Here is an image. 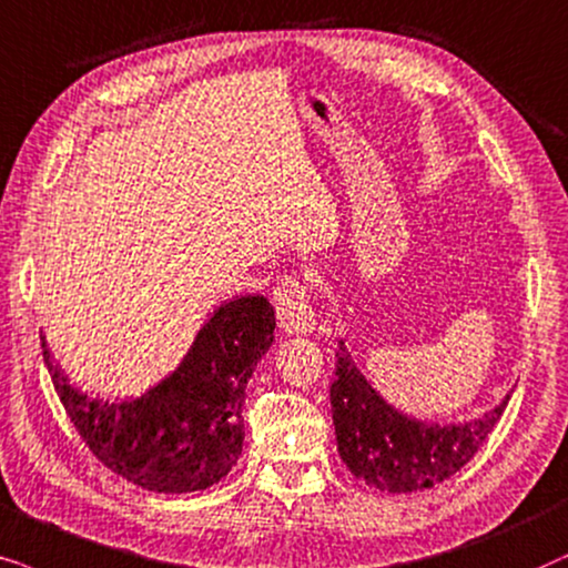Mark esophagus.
Wrapping results in <instances>:
<instances>
[{
    "label": "esophagus",
    "mask_w": 568,
    "mask_h": 568,
    "mask_svg": "<svg viewBox=\"0 0 568 568\" xmlns=\"http://www.w3.org/2000/svg\"><path fill=\"white\" fill-rule=\"evenodd\" d=\"M275 308L283 332H288V335H312L314 332L316 316L301 280L288 275L280 280L275 288Z\"/></svg>",
    "instance_id": "esophagus-1"
}]
</instances>
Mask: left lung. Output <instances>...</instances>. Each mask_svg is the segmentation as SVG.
I'll return each instance as SVG.
<instances>
[{
  "instance_id": "1",
  "label": "left lung",
  "mask_w": 568,
  "mask_h": 568,
  "mask_svg": "<svg viewBox=\"0 0 568 568\" xmlns=\"http://www.w3.org/2000/svg\"><path fill=\"white\" fill-rule=\"evenodd\" d=\"M509 397L483 418L459 426L407 418L376 395L339 343L329 387L337 452L355 478L387 494L434 488L470 463L501 418Z\"/></svg>"
}]
</instances>
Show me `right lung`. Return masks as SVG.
<instances>
[{
  "label": "right lung",
  "instance_id": "1",
  "mask_svg": "<svg viewBox=\"0 0 568 568\" xmlns=\"http://www.w3.org/2000/svg\"><path fill=\"white\" fill-rule=\"evenodd\" d=\"M272 332L275 308L264 296L221 304L176 372L121 403L88 397L67 379L43 337L41 347L72 426L111 473L155 494H189L225 478L241 457L246 384L275 339Z\"/></svg>",
  "mask_w": 568,
  "mask_h": 568
}]
</instances>
